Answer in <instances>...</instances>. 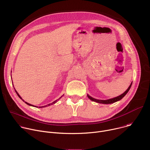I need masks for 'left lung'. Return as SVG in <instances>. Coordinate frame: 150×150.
<instances>
[{
	"mask_svg": "<svg viewBox=\"0 0 150 150\" xmlns=\"http://www.w3.org/2000/svg\"><path fill=\"white\" fill-rule=\"evenodd\" d=\"M132 83V82H131V85H129V87H128V88L126 90V91H125L122 94H121V95H120V96H117L116 97L113 98L105 100H97V99L91 97V96H90L88 94H87V96H88V98H90L93 101H95V102H97V103H102V104H112V103H115V102H116V101H117L119 100H120L122 98H123V97L127 93V92L129 91V90H130V88L131 87Z\"/></svg>",
	"mask_w": 150,
	"mask_h": 150,
	"instance_id": "obj_1",
	"label": "left lung"
}]
</instances>
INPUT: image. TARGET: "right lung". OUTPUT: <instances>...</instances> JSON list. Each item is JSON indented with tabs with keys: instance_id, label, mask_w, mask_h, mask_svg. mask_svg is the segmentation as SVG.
Returning a JSON list of instances; mask_svg holds the SVG:
<instances>
[{
	"instance_id": "1",
	"label": "right lung",
	"mask_w": 150,
	"mask_h": 150,
	"mask_svg": "<svg viewBox=\"0 0 150 150\" xmlns=\"http://www.w3.org/2000/svg\"><path fill=\"white\" fill-rule=\"evenodd\" d=\"M14 89H15V88H14ZM15 91L16 93L17 94V95L18 96V97H19V98H21V100H23V101H24V102H25V103L26 104H27L28 105H31V106H34V107H35V108H38V107H37V106H34V105H32V104H30V103H28L27 102L25 101H24V100H23V98H21V96H19V94L18 93V92H17V91H16V90H15ZM62 96H61V97H60V98H59V99H57V100H55V101H53V103H50V104H47V105H45V106H40V107H39V108H45V107H47V106H49V105H52V104H54V103H56L57 102V100H59V99H60V98H62Z\"/></svg>"
}]
</instances>
